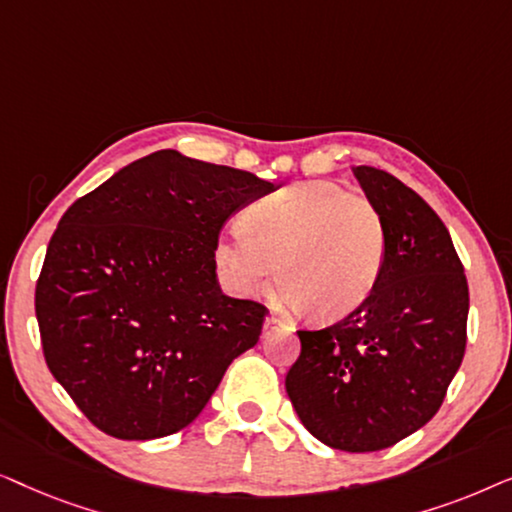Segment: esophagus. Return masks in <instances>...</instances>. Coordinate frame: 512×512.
Wrapping results in <instances>:
<instances>
[{
  "label": "esophagus",
  "instance_id": "34e87169",
  "mask_svg": "<svg viewBox=\"0 0 512 512\" xmlns=\"http://www.w3.org/2000/svg\"><path fill=\"white\" fill-rule=\"evenodd\" d=\"M277 328H286V331H291V324L289 321L275 317V314H270V317L265 319V331H277Z\"/></svg>",
  "mask_w": 512,
  "mask_h": 512
}]
</instances>
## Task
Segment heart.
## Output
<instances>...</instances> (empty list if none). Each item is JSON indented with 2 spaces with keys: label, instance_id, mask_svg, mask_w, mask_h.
I'll return each mask as SVG.
<instances>
[{
  "label": "heart",
  "instance_id": "heart-1",
  "mask_svg": "<svg viewBox=\"0 0 512 512\" xmlns=\"http://www.w3.org/2000/svg\"><path fill=\"white\" fill-rule=\"evenodd\" d=\"M384 256L380 209L328 179L265 195L242 214V230L216 244V261L237 289L261 291L277 265L282 296L310 319L356 310L373 293Z\"/></svg>",
  "mask_w": 512,
  "mask_h": 512
}]
</instances>
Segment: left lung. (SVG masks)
I'll list each match as a JSON object with an SVG mask.
<instances>
[{"label":"left lung","instance_id":"8db88e82","mask_svg":"<svg viewBox=\"0 0 512 512\" xmlns=\"http://www.w3.org/2000/svg\"><path fill=\"white\" fill-rule=\"evenodd\" d=\"M380 209L387 256L363 303L319 331H298L286 394L314 438L377 452L429 422L466 352L468 282L440 216L377 167H354Z\"/></svg>","mask_w":512,"mask_h":512}]
</instances>
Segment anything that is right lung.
<instances>
[{
	"label": "right lung",
	"mask_w": 512,
	"mask_h": 512,
	"mask_svg": "<svg viewBox=\"0 0 512 512\" xmlns=\"http://www.w3.org/2000/svg\"><path fill=\"white\" fill-rule=\"evenodd\" d=\"M275 184L179 151L135 160L62 214L41 265V349L107 436L151 440L193 422L268 307L223 296L216 244Z\"/></svg>",
	"instance_id": "right-lung-1"
}]
</instances>
